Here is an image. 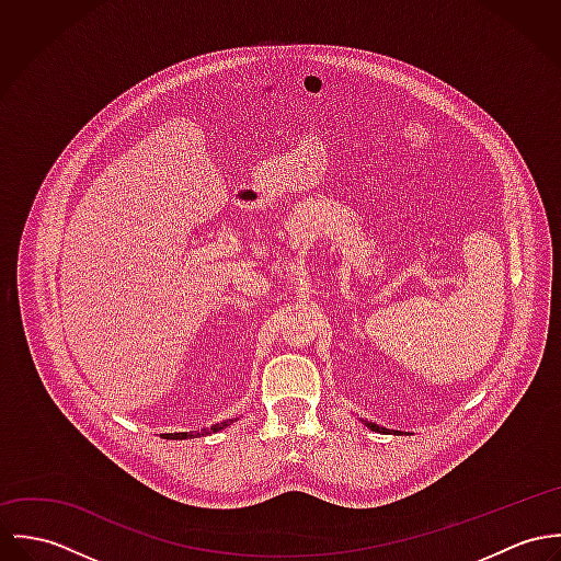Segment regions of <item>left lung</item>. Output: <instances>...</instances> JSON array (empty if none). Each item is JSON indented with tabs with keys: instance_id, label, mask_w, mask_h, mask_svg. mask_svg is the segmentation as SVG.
I'll list each match as a JSON object with an SVG mask.
<instances>
[{
	"instance_id": "8db88e82",
	"label": "left lung",
	"mask_w": 561,
	"mask_h": 561,
	"mask_svg": "<svg viewBox=\"0 0 561 561\" xmlns=\"http://www.w3.org/2000/svg\"><path fill=\"white\" fill-rule=\"evenodd\" d=\"M363 421V419H360ZM369 430H374V432H380V434H401V432H396V430H387V427H382V425H378V423H371V421H363Z\"/></svg>"
}]
</instances>
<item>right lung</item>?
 <instances>
[{"mask_svg": "<svg viewBox=\"0 0 561 561\" xmlns=\"http://www.w3.org/2000/svg\"><path fill=\"white\" fill-rule=\"evenodd\" d=\"M231 423H233V419H227V421H222V423H216V425H211V427H205V430H201V432H174V434H161V438H172V440H183V438H201V436H207V434H216V432H220V430L229 427Z\"/></svg>", "mask_w": 561, "mask_h": 561, "instance_id": "obj_1", "label": "right lung"}]
</instances>
